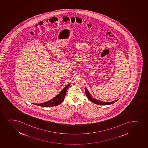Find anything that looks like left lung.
<instances>
[{
    "mask_svg": "<svg viewBox=\"0 0 148 148\" xmlns=\"http://www.w3.org/2000/svg\"><path fill=\"white\" fill-rule=\"evenodd\" d=\"M85 93L86 95V97H88V99L90 100V101L93 102V103L96 104L100 105H110L112 104L113 103H115L118 100H115L114 101L112 102H102L101 101H100V100H98L96 99L95 98H93V97H91V95H90V93H89L88 90L86 89V88H85Z\"/></svg>",
    "mask_w": 148,
    "mask_h": 148,
    "instance_id": "obj_1",
    "label": "left lung"
}]
</instances>
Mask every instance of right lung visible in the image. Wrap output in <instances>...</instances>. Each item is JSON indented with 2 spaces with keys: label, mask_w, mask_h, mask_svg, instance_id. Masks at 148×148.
I'll use <instances>...</instances> for the list:
<instances>
[{
  "label": "right lung",
  "mask_w": 148,
  "mask_h": 148,
  "mask_svg": "<svg viewBox=\"0 0 148 148\" xmlns=\"http://www.w3.org/2000/svg\"><path fill=\"white\" fill-rule=\"evenodd\" d=\"M70 84H69L63 88V90L59 94L57 95L56 97H54L53 99L50 100L44 103H40V104H34L35 105L45 107H53L57 106L60 104L64 101L65 95L66 93V91L68 89V87L70 86Z\"/></svg>",
  "instance_id": "right-lung-1"
}]
</instances>
